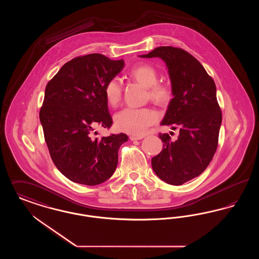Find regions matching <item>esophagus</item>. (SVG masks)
Returning <instances> with one entry per match:
<instances>
[{"label":"esophagus","mask_w":259,"mask_h":259,"mask_svg":"<svg viewBox=\"0 0 259 259\" xmlns=\"http://www.w3.org/2000/svg\"><path fill=\"white\" fill-rule=\"evenodd\" d=\"M144 137L143 136H130V140L131 141H138V140H142Z\"/></svg>","instance_id":"1"}]
</instances>
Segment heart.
<instances>
[{
    "instance_id": "1",
    "label": "heart",
    "mask_w": 259,
    "mask_h": 259,
    "mask_svg": "<svg viewBox=\"0 0 259 259\" xmlns=\"http://www.w3.org/2000/svg\"><path fill=\"white\" fill-rule=\"evenodd\" d=\"M129 76L148 88V97L158 106L169 104L172 99V88L167 82H159L155 68L147 63L134 66ZM104 95L111 107H116L122 96V85L118 78L112 77L104 87ZM158 115L149 108H125L114 115V124L120 131L131 135H143L151 124L156 122Z\"/></svg>"
}]
</instances>
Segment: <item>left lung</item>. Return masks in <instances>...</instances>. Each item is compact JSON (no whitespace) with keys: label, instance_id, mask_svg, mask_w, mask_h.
<instances>
[{"label":"left lung","instance_id":"8db88e82","mask_svg":"<svg viewBox=\"0 0 259 259\" xmlns=\"http://www.w3.org/2000/svg\"><path fill=\"white\" fill-rule=\"evenodd\" d=\"M141 57L166 63L174 98L161 125L180 130L175 141L159 134L163 149L152 157V169L165 183L183 185L206 170L218 148L222 114L215 84L202 64L182 49L159 47Z\"/></svg>","mask_w":259,"mask_h":259}]
</instances>
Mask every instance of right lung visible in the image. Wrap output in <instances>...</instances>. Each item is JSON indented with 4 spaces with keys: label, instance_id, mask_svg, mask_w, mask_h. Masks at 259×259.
I'll list each match as a JSON object with an SVG mask.
<instances>
[{
    "label": "right lung",
    "instance_id": "1",
    "mask_svg": "<svg viewBox=\"0 0 259 259\" xmlns=\"http://www.w3.org/2000/svg\"><path fill=\"white\" fill-rule=\"evenodd\" d=\"M123 67L122 59L87 54L67 62L47 84L39 111L45 140L54 165L74 183L100 185L115 171L118 149L128 137L98 139L93 133L112 124L104 87Z\"/></svg>",
    "mask_w": 259,
    "mask_h": 259
}]
</instances>
